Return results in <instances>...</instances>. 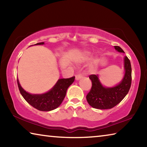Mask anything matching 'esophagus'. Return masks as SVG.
<instances>
[{"label":"esophagus","mask_w":147,"mask_h":147,"mask_svg":"<svg viewBox=\"0 0 147 147\" xmlns=\"http://www.w3.org/2000/svg\"><path fill=\"white\" fill-rule=\"evenodd\" d=\"M82 78H83V76H82V74H76V75L75 76V78L76 80H78Z\"/></svg>","instance_id":"34e87169"}]
</instances>
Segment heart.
<instances>
[{
    "label": "heart",
    "instance_id": "1",
    "mask_svg": "<svg viewBox=\"0 0 147 147\" xmlns=\"http://www.w3.org/2000/svg\"><path fill=\"white\" fill-rule=\"evenodd\" d=\"M91 56V53L89 52H84L82 54H81L80 56L78 58V61L80 62H84L86 61L87 60H88ZM98 58H94L93 59H92L91 61L90 62V63L89 65V70L91 72H94L96 71V69H97V66H98Z\"/></svg>",
    "mask_w": 147,
    "mask_h": 147
}]
</instances>
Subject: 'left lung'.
<instances>
[{"label":"left lung","mask_w":147,"mask_h":147,"mask_svg":"<svg viewBox=\"0 0 147 147\" xmlns=\"http://www.w3.org/2000/svg\"><path fill=\"white\" fill-rule=\"evenodd\" d=\"M119 53H123L120 47L114 46ZM125 74L122 81L113 88H105L99 81L98 74H91L92 87L86 96L88 104L94 108L100 109H111L120 103L128 93L131 84V67L130 59L124 57Z\"/></svg>","instance_id":"left-lung-1"}]
</instances>
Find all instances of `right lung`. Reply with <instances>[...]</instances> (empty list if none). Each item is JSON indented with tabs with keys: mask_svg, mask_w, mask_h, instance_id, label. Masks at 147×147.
<instances>
[{
	"mask_svg": "<svg viewBox=\"0 0 147 147\" xmlns=\"http://www.w3.org/2000/svg\"><path fill=\"white\" fill-rule=\"evenodd\" d=\"M44 42L35 45H43ZM75 77L59 79L51 90L44 94H33L24 91L20 85L17 79V85L20 93L25 100L32 106L39 111H49L58 108L63 102L66 95L67 90L73 83Z\"/></svg>",
	"mask_w": 147,
	"mask_h": 147,
	"instance_id": "right-lung-1",
	"label": "right lung"
}]
</instances>
